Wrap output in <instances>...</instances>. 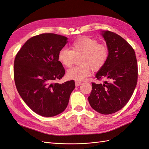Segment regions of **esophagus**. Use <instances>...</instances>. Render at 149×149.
<instances>
[{"label":"esophagus","mask_w":149,"mask_h":149,"mask_svg":"<svg viewBox=\"0 0 149 149\" xmlns=\"http://www.w3.org/2000/svg\"><path fill=\"white\" fill-rule=\"evenodd\" d=\"M81 81H75V85L76 86H78L79 85H81Z\"/></svg>","instance_id":"34e87169"}]
</instances>
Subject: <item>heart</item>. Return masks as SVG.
I'll return each mask as SVG.
<instances>
[{"instance_id":"b5f03b06","label":"heart","mask_w":149,"mask_h":149,"mask_svg":"<svg viewBox=\"0 0 149 149\" xmlns=\"http://www.w3.org/2000/svg\"><path fill=\"white\" fill-rule=\"evenodd\" d=\"M109 56L108 47L99 43L98 40L84 36L72 43L71 50L63 48L58 53V60L61 65L70 68L76 58H79L80 65L67 72V76L76 81H81L91 74V69L98 71L104 66Z\"/></svg>"}]
</instances>
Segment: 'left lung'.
Listing matches in <instances>:
<instances>
[{
  "instance_id": "obj_1",
  "label": "left lung",
  "mask_w": 149,
  "mask_h": 149,
  "mask_svg": "<svg viewBox=\"0 0 149 149\" xmlns=\"http://www.w3.org/2000/svg\"><path fill=\"white\" fill-rule=\"evenodd\" d=\"M102 35L109 56L95 77L109 81L92 82L88 101L95 111L109 115L121 110L133 95L137 83L138 66L134 49L123 38L110 31H104Z\"/></svg>"
}]
</instances>
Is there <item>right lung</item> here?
I'll return each mask as SVG.
<instances>
[{
  "mask_svg": "<svg viewBox=\"0 0 149 149\" xmlns=\"http://www.w3.org/2000/svg\"><path fill=\"white\" fill-rule=\"evenodd\" d=\"M67 39L53 33L39 34L28 39L16 54V88L24 102L39 115L51 117L62 113L75 88L74 80L56 82L65 74L58 53Z\"/></svg>",
  "mask_w": 149,
  "mask_h": 149,
  "instance_id": "1",
  "label": "right lung"
}]
</instances>
